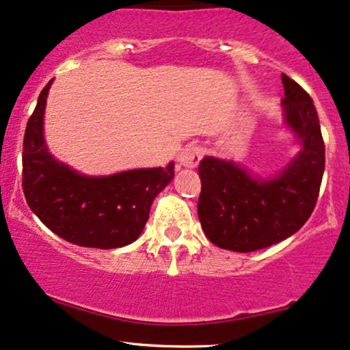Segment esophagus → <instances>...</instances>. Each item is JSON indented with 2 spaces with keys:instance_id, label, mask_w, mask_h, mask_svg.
<instances>
[{
  "instance_id": "esophagus-1",
  "label": "esophagus",
  "mask_w": 350,
  "mask_h": 350,
  "mask_svg": "<svg viewBox=\"0 0 350 350\" xmlns=\"http://www.w3.org/2000/svg\"><path fill=\"white\" fill-rule=\"evenodd\" d=\"M202 157V148L196 144H189L178 154V163L183 167L195 168Z\"/></svg>"
}]
</instances>
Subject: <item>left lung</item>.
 I'll list each match as a JSON object with an SVG mask.
<instances>
[{
  "label": "left lung",
  "instance_id": "1",
  "mask_svg": "<svg viewBox=\"0 0 350 350\" xmlns=\"http://www.w3.org/2000/svg\"><path fill=\"white\" fill-rule=\"evenodd\" d=\"M287 126L301 141L299 155L274 178H253L232 161L204 157L198 172V215L219 248L250 253L294 235L312 215L325 172V142L312 97L282 75Z\"/></svg>",
  "mask_w": 350,
  "mask_h": 350
}]
</instances>
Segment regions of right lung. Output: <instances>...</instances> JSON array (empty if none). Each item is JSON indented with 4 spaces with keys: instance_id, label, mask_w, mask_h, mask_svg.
Masks as SVG:
<instances>
[{
    "instance_id": "obj_1",
    "label": "right lung",
    "mask_w": 350,
    "mask_h": 350,
    "mask_svg": "<svg viewBox=\"0 0 350 350\" xmlns=\"http://www.w3.org/2000/svg\"><path fill=\"white\" fill-rule=\"evenodd\" d=\"M51 83L42 89L25 126L23 189L29 208L51 232L79 247L110 250L133 243L148 222L155 196L174 178V162L109 176H85L56 162L43 139Z\"/></svg>"
}]
</instances>
